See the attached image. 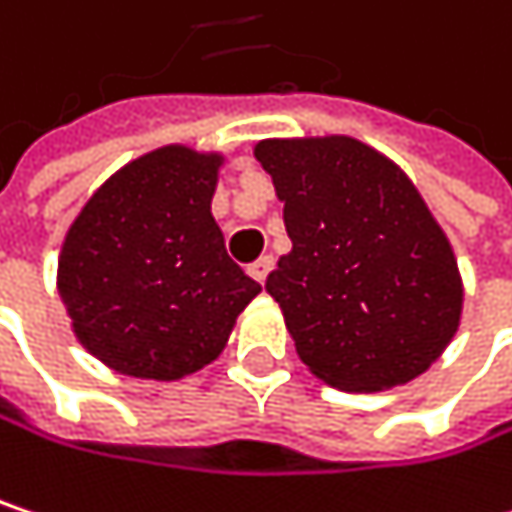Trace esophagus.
I'll list each match as a JSON object with an SVG mask.
<instances>
[{"label": "esophagus", "mask_w": 512, "mask_h": 512, "mask_svg": "<svg viewBox=\"0 0 512 512\" xmlns=\"http://www.w3.org/2000/svg\"><path fill=\"white\" fill-rule=\"evenodd\" d=\"M272 263H275V260H272V255L257 257L255 263H249V275H252L255 281H260V284H263V281H266V275H269V269H272Z\"/></svg>", "instance_id": "obj_1"}]
</instances>
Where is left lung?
<instances>
[{
  "mask_svg": "<svg viewBox=\"0 0 512 512\" xmlns=\"http://www.w3.org/2000/svg\"><path fill=\"white\" fill-rule=\"evenodd\" d=\"M255 156L293 240L266 290L299 358L344 391L421 376L457 335L462 281L412 180L347 136L269 139Z\"/></svg>",
  "mask_w": 512,
  "mask_h": 512,
  "instance_id": "left-lung-1",
  "label": "left lung"
}]
</instances>
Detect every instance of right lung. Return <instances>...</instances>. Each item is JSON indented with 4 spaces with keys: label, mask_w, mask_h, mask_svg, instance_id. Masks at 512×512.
<instances>
[{
    "label": "right lung",
    "mask_w": 512,
    "mask_h": 512,
    "mask_svg": "<svg viewBox=\"0 0 512 512\" xmlns=\"http://www.w3.org/2000/svg\"><path fill=\"white\" fill-rule=\"evenodd\" d=\"M219 165L159 148L109 177L70 225L58 293L79 344L112 370L165 382L201 370L260 293L210 213Z\"/></svg>",
    "instance_id": "add662e5"
}]
</instances>
